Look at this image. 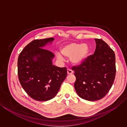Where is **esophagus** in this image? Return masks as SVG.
<instances>
[{"label":"esophagus","mask_w":127,"mask_h":127,"mask_svg":"<svg viewBox=\"0 0 127 127\" xmlns=\"http://www.w3.org/2000/svg\"><path fill=\"white\" fill-rule=\"evenodd\" d=\"M73 73V71L70 69H67V73L68 74H72Z\"/></svg>","instance_id":"obj_1"}]
</instances>
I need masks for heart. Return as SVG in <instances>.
I'll return each mask as SVG.
<instances>
[{
    "instance_id": "b5f03b06",
    "label": "heart",
    "mask_w": 127,
    "mask_h": 127,
    "mask_svg": "<svg viewBox=\"0 0 127 127\" xmlns=\"http://www.w3.org/2000/svg\"><path fill=\"white\" fill-rule=\"evenodd\" d=\"M89 52V47L85 44L70 43L64 46L61 49V53L64 57L70 58L73 63L78 64L82 62ZM57 58L60 60L63 58L59 54H57Z\"/></svg>"
}]
</instances>
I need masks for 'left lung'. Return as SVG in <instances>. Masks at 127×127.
<instances>
[{
  "label": "left lung",
  "mask_w": 127,
  "mask_h": 127,
  "mask_svg": "<svg viewBox=\"0 0 127 127\" xmlns=\"http://www.w3.org/2000/svg\"><path fill=\"white\" fill-rule=\"evenodd\" d=\"M96 50L78 65L73 66L74 88L79 97L89 101L101 99L108 93L116 74L115 55L104 41L95 38Z\"/></svg>",
  "instance_id": "8db88e82"
}]
</instances>
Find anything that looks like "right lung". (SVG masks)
<instances>
[{
	"instance_id": "add662e5",
	"label": "right lung",
	"mask_w": 127,
	"mask_h": 127,
	"mask_svg": "<svg viewBox=\"0 0 127 127\" xmlns=\"http://www.w3.org/2000/svg\"><path fill=\"white\" fill-rule=\"evenodd\" d=\"M54 40L50 37L33 40L25 47L18 58L21 85L30 97L39 101L54 97L67 75L66 67L52 64L54 54L42 48Z\"/></svg>"
}]
</instances>
